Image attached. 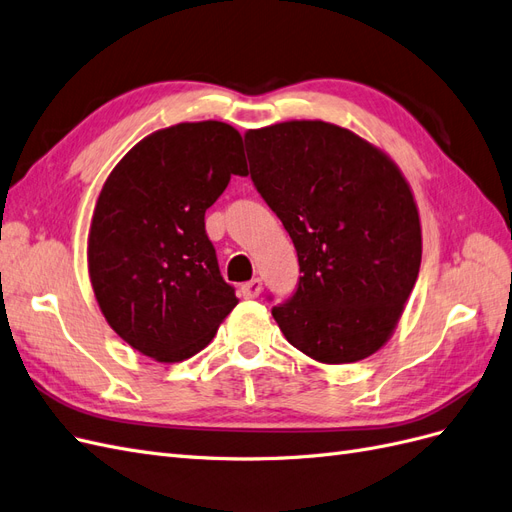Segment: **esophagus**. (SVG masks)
Masks as SVG:
<instances>
[{"label":"esophagus","mask_w":512,"mask_h":512,"mask_svg":"<svg viewBox=\"0 0 512 512\" xmlns=\"http://www.w3.org/2000/svg\"><path fill=\"white\" fill-rule=\"evenodd\" d=\"M260 292H262V282L258 280V277H254V280L245 282V284L241 286V294H243L245 299H256Z\"/></svg>","instance_id":"34e87169"}]
</instances>
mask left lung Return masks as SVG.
<instances>
[{
    "label": "left lung",
    "mask_w": 512,
    "mask_h": 512,
    "mask_svg": "<svg viewBox=\"0 0 512 512\" xmlns=\"http://www.w3.org/2000/svg\"><path fill=\"white\" fill-rule=\"evenodd\" d=\"M250 177L299 256L297 290L271 314L314 361L380 350L421 269V220L397 164L327 121L250 130ZM250 158V153H247Z\"/></svg>",
    "instance_id": "8db88e82"
}]
</instances>
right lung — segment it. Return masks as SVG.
Listing matches in <instances>:
<instances>
[{"label": "right lung", "instance_id": "right-lung-1", "mask_svg": "<svg viewBox=\"0 0 512 512\" xmlns=\"http://www.w3.org/2000/svg\"><path fill=\"white\" fill-rule=\"evenodd\" d=\"M232 175H247L235 128L177 123L134 145L98 196L87 250L98 305L123 342L160 363L203 350L239 303L205 230Z\"/></svg>", "mask_w": 512, "mask_h": 512}]
</instances>
